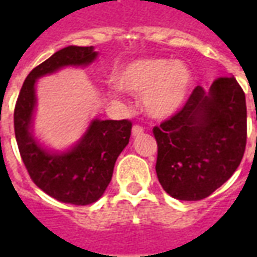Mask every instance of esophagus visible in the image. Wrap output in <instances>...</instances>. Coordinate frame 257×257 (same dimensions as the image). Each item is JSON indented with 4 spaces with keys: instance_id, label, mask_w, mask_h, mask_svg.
I'll list each match as a JSON object with an SVG mask.
<instances>
[{
    "instance_id": "34e87169",
    "label": "esophagus",
    "mask_w": 257,
    "mask_h": 257,
    "mask_svg": "<svg viewBox=\"0 0 257 257\" xmlns=\"http://www.w3.org/2000/svg\"><path fill=\"white\" fill-rule=\"evenodd\" d=\"M140 135H143V128L136 125V126H134V128H132V136H134V138H136V136H140Z\"/></svg>"
}]
</instances>
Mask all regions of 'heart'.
I'll return each mask as SVG.
<instances>
[{
	"label": "heart",
	"mask_w": 257,
	"mask_h": 257,
	"mask_svg": "<svg viewBox=\"0 0 257 257\" xmlns=\"http://www.w3.org/2000/svg\"><path fill=\"white\" fill-rule=\"evenodd\" d=\"M114 81L118 89L142 95V108L149 117L165 119L175 115L189 99L193 73L180 60L146 58L123 64Z\"/></svg>",
	"instance_id": "1"
}]
</instances>
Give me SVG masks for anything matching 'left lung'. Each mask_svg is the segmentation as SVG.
Wrapping results in <instances>:
<instances>
[{
	"instance_id": "obj_1",
	"label": "left lung",
	"mask_w": 257,
	"mask_h": 257,
	"mask_svg": "<svg viewBox=\"0 0 257 257\" xmlns=\"http://www.w3.org/2000/svg\"><path fill=\"white\" fill-rule=\"evenodd\" d=\"M157 176L171 197L198 201L231 178L246 145L245 93L234 77L197 86L186 106L153 129Z\"/></svg>"
}]
</instances>
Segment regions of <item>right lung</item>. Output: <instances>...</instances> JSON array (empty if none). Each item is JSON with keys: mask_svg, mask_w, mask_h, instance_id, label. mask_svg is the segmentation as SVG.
Returning <instances> with one entry per match:
<instances>
[{"mask_svg": "<svg viewBox=\"0 0 257 257\" xmlns=\"http://www.w3.org/2000/svg\"><path fill=\"white\" fill-rule=\"evenodd\" d=\"M99 56L93 47L70 45L31 71L15 107V136L20 156L37 187L64 204L96 202L111 182L112 171L131 138L128 119H90L84 135L67 149L53 150L34 134L38 79L66 67H86Z\"/></svg>", "mask_w": 257, "mask_h": 257, "instance_id": "obj_1", "label": "right lung"}]
</instances>
